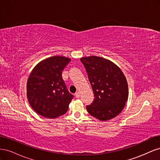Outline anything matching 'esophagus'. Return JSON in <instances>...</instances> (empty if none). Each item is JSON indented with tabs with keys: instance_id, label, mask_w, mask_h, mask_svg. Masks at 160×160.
<instances>
[{
	"instance_id": "1",
	"label": "esophagus",
	"mask_w": 160,
	"mask_h": 160,
	"mask_svg": "<svg viewBox=\"0 0 160 160\" xmlns=\"http://www.w3.org/2000/svg\"><path fill=\"white\" fill-rule=\"evenodd\" d=\"M75 97H76L77 98H79V97H80V93H79V91H78V92H77V93H75Z\"/></svg>"
}]
</instances>
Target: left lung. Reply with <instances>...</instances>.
<instances>
[{
	"label": "left lung",
	"mask_w": 160,
	"mask_h": 160,
	"mask_svg": "<svg viewBox=\"0 0 160 160\" xmlns=\"http://www.w3.org/2000/svg\"><path fill=\"white\" fill-rule=\"evenodd\" d=\"M88 75L94 99L86 108L88 113L101 121L116 117L128 98V85L122 71L115 63L96 56L81 58Z\"/></svg>",
	"instance_id": "obj_1"
}]
</instances>
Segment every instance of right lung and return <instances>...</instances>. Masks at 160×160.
Wrapping results in <instances>:
<instances>
[{
  "instance_id": "add662e5",
  "label": "right lung",
  "mask_w": 160,
  "mask_h": 160,
  "mask_svg": "<svg viewBox=\"0 0 160 160\" xmlns=\"http://www.w3.org/2000/svg\"><path fill=\"white\" fill-rule=\"evenodd\" d=\"M69 58L51 57L35 67L28 77L27 95L31 108L38 114L53 119L65 114L73 95L67 90L62 71Z\"/></svg>"
}]
</instances>
